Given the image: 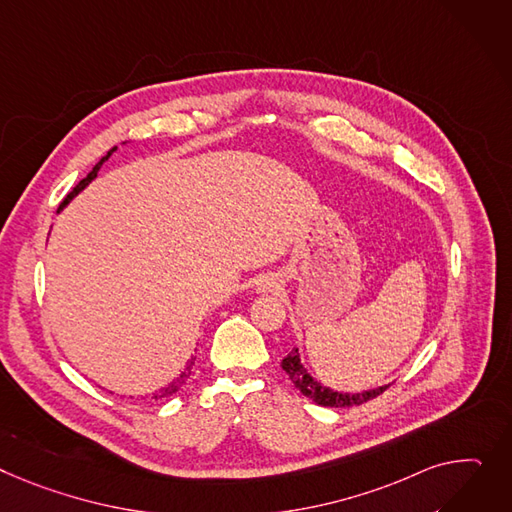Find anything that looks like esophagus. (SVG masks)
Listing matches in <instances>:
<instances>
[{
    "mask_svg": "<svg viewBox=\"0 0 512 512\" xmlns=\"http://www.w3.org/2000/svg\"><path fill=\"white\" fill-rule=\"evenodd\" d=\"M276 288V282L271 280V278H263L259 284H257V290L259 292H269V290H274Z\"/></svg>",
    "mask_w": 512,
    "mask_h": 512,
    "instance_id": "esophagus-1",
    "label": "esophagus"
}]
</instances>
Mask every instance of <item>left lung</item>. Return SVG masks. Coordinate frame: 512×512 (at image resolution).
I'll use <instances>...</instances> for the list:
<instances>
[{
	"label": "left lung",
	"mask_w": 512,
	"mask_h": 512,
	"mask_svg": "<svg viewBox=\"0 0 512 512\" xmlns=\"http://www.w3.org/2000/svg\"><path fill=\"white\" fill-rule=\"evenodd\" d=\"M282 368L294 383V387L311 401L323 407H352L360 405L364 401H370L372 397L381 395L389 385H381L374 389H366L360 393H344V391H333L331 387H325L321 381H317L311 372H306L304 364L300 362V352L298 348H292V352L282 360Z\"/></svg>",
	"instance_id": "8db88e82"
}]
</instances>
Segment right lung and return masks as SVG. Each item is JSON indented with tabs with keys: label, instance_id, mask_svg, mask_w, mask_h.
Here are the masks:
<instances>
[{
	"label": "right lung",
	"instance_id": "add662e5",
	"mask_svg": "<svg viewBox=\"0 0 512 512\" xmlns=\"http://www.w3.org/2000/svg\"><path fill=\"white\" fill-rule=\"evenodd\" d=\"M125 144H127V142H123V146H125ZM115 150H117V146H115V148H111V150H109L105 156H102V158H100V160L94 164V168L90 170V173H88V175H86V177H84V179H82V181H80V183H78V185H76V187H74L70 193H67V197H65V199L59 203L57 214H59V212H61V210L67 206V203H70V201H72V199H74L78 193H82V191H84V189H86V187H88V185H90V183L96 179V175H98L100 166L105 164V160H109V156H111ZM193 360H195V358H191V360H189V364L183 368V372L179 374L177 379L170 381L166 387H160L158 391H154V393H152V399H166V397H170V395H175V393H177V391H179V389L185 385V381L189 379V374H191V366H193Z\"/></svg>",
	"mask_w": 512,
	"mask_h": 512
}]
</instances>
